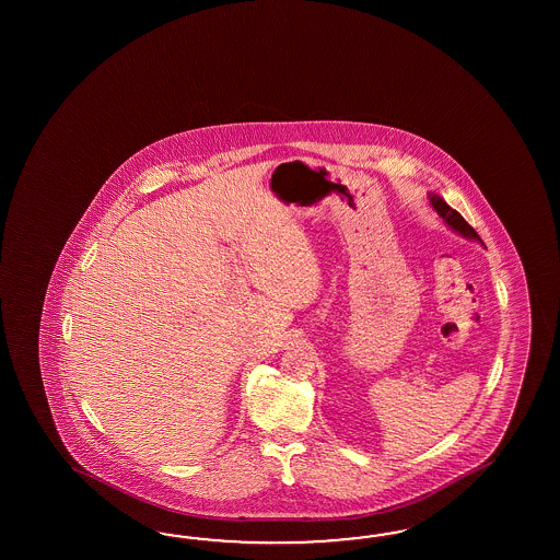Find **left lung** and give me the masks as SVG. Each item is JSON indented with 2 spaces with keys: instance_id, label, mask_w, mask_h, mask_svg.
Wrapping results in <instances>:
<instances>
[{
  "instance_id": "obj_1",
  "label": "left lung",
  "mask_w": 560,
  "mask_h": 560,
  "mask_svg": "<svg viewBox=\"0 0 560 560\" xmlns=\"http://www.w3.org/2000/svg\"><path fill=\"white\" fill-rule=\"evenodd\" d=\"M429 205L433 207V211L440 215L443 223H445L450 230H454L456 234L466 237V240H475L478 244H482V240L476 234L475 228H472L468 221L464 220L456 209H452L450 205L445 203L440 195L429 192ZM482 246H485V244H482Z\"/></svg>"
}]
</instances>
